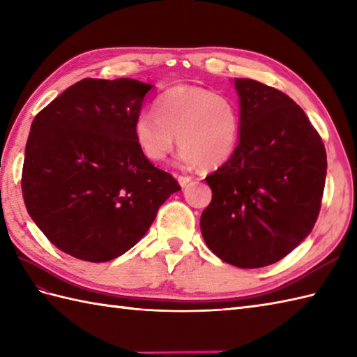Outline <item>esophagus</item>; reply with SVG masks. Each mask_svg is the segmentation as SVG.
I'll return each mask as SVG.
<instances>
[{
    "instance_id": "1",
    "label": "esophagus",
    "mask_w": 357,
    "mask_h": 357,
    "mask_svg": "<svg viewBox=\"0 0 357 357\" xmlns=\"http://www.w3.org/2000/svg\"><path fill=\"white\" fill-rule=\"evenodd\" d=\"M177 180H178V183H180L181 188H186V186L192 181V177H189V176H178Z\"/></svg>"
}]
</instances>
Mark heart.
<instances>
[{
	"label": "heart",
	"mask_w": 357,
	"mask_h": 357,
	"mask_svg": "<svg viewBox=\"0 0 357 357\" xmlns=\"http://www.w3.org/2000/svg\"><path fill=\"white\" fill-rule=\"evenodd\" d=\"M154 113L144 112L134 121V139L144 155L165 160L176 145L178 160L215 168L226 163L240 140L241 119L235 102L202 86L180 85L162 93Z\"/></svg>",
	"instance_id": "b5f03b06"
}]
</instances>
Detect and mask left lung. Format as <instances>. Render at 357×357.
<instances>
[{"label": "left lung", "mask_w": 357, "mask_h": 357, "mask_svg": "<svg viewBox=\"0 0 357 357\" xmlns=\"http://www.w3.org/2000/svg\"><path fill=\"white\" fill-rule=\"evenodd\" d=\"M240 140L234 155L206 177L212 200L202 235L226 263L258 268L304 241L318 220L327 154L303 108L253 79H235Z\"/></svg>", "instance_id": "left-lung-1"}]
</instances>
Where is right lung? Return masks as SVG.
<instances>
[{
    "label": "right lung",
    "instance_id": "right-lung-1",
    "mask_svg": "<svg viewBox=\"0 0 357 357\" xmlns=\"http://www.w3.org/2000/svg\"><path fill=\"white\" fill-rule=\"evenodd\" d=\"M153 85L86 77L31 122L21 189L31 220L68 255L104 263L130 250L169 195L180 191L134 139Z\"/></svg>",
    "mask_w": 357,
    "mask_h": 357
}]
</instances>
